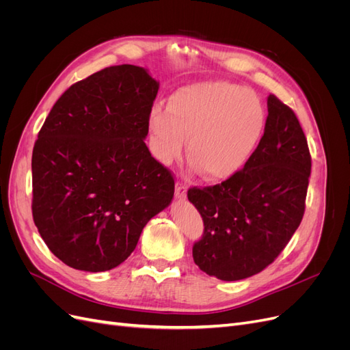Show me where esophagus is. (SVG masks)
I'll return each instance as SVG.
<instances>
[{"mask_svg": "<svg viewBox=\"0 0 350 350\" xmlns=\"http://www.w3.org/2000/svg\"><path fill=\"white\" fill-rule=\"evenodd\" d=\"M175 196L179 200H184L187 197V187L183 183H176L175 185Z\"/></svg>", "mask_w": 350, "mask_h": 350, "instance_id": "esophagus-1", "label": "esophagus"}]
</instances>
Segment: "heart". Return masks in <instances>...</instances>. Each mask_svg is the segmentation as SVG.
I'll list each match as a JSON object with an SVG mask.
<instances>
[{
    "instance_id": "obj_1",
    "label": "heart",
    "mask_w": 350,
    "mask_h": 350,
    "mask_svg": "<svg viewBox=\"0 0 350 350\" xmlns=\"http://www.w3.org/2000/svg\"><path fill=\"white\" fill-rule=\"evenodd\" d=\"M266 126V109L256 93L228 81L184 86L154 105L149 113L153 153L163 165L187 150L196 171L208 179L235 175L257 149Z\"/></svg>"
}]
</instances>
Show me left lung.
I'll return each instance as SVG.
<instances>
[{
  "instance_id": "1",
  "label": "left lung",
  "mask_w": 350,
  "mask_h": 350,
  "mask_svg": "<svg viewBox=\"0 0 350 350\" xmlns=\"http://www.w3.org/2000/svg\"><path fill=\"white\" fill-rule=\"evenodd\" d=\"M264 134L248 162L226 181L189 188L204 232L193 247L194 262L220 280L254 276L278 258L298 229L311 154L295 112L274 94L267 98Z\"/></svg>"
}]
</instances>
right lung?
<instances>
[{"label": "right lung", "mask_w": 350, "mask_h": 350, "mask_svg": "<svg viewBox=\"0 0 350 350\" xmlns=\"http://www.w3.org/2000/svg\"><path fill=\"white\" fill-rule=\"evenodd\" d=\"M159 90L146 68H103L61 94L31 154V215L51 252L83 271L130 257L171 204L172 174L144 143Z\"/></svg>", "instance_id": "1"}]
</instances>
